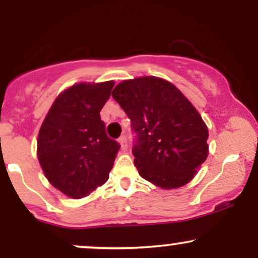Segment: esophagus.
Returning <instances> with one entry per match:
<instances>
[{"mask_svg": "<svg viewBox=\"0 0 258 258\" xmlns=\"http://www.w3.org/2000/svg\"><path fill=\"white\" fill-rule=\"evenodd\" d=\"M119 143L121 146V149H122V150L127 149V139H126L125 136H121V137L119 138Z\"/></svg>", "mask_w": 258, "mask_h": 258, "instance_id": "obj_1", "label": "esophagus"}]
</instances>
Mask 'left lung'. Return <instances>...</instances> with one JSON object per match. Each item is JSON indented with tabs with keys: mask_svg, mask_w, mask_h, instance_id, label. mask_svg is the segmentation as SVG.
I'll list each match as a JSON object with an SVG mask.
<instances>
[{
	"mask_svg": "<svg viewBox=\"0 0 258 258\" xmlns=\"http://www.w3.org/2000/svg\"><path fill=\"white\" fill-rule=\"evenodd\" d=\"M112 98L132 122V153L142 178L162 189L190 182L209 155V130L173 84L155 76L125 80Z\"/></svg>",
	"mask_w": 258,
	"mask_h": 258,
	"instance_id": "obj_1",
	"label": "left lung"
}]
</instances>
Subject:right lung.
<instances>
[{"label":"right lung","mask_w":258,"mask_h":258,"mask_svg":"<svg viewBox=\"0 0 258 258\" xmlns=\"http://www.w3.org/2000/svg\"><path fill=\"white\" fill-rule=\"evenodd\" d=\"M114 81L81 82L61 92L37 138V158L48 182L73 198L87 197L109 178L120 146L106 136L99 112Z\"/></svg>","instance_id":"right-lung-1"}]
</instances>
